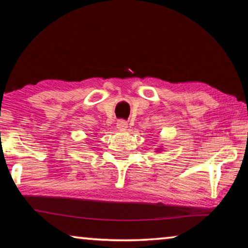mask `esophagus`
I'll list each match as a JSON object with an SVG mask.
<instances>
[{
    "mask_svg": "<svg viewBox=\"0 0 248 248\" xmlns=\"http://www.w3.org/2000/svg\"><path fill=\"white\" fill-rule=\"evenodd\" d=\"M117 128H118L120 131H124V130H127L128 128V124L125 123L124 120H119L118 123H117Z\"/></svg>",
    "mask_w": 248,
    "mask_h": 248,
    "instance_id": "34e87169",
    "label": "esophagus"
}]
</instances>
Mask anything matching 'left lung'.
<instances>
[{"label": "left lung", "mask_w": 248, "mask_h": 248, "mask_svg": "<svg viewBox=\"0 0 248 248\" xmlns=\"http://www.w3.org/2000/svg\"><path fill=\"white\" fill-rule=\"evenodd\" d=\"M161 150H163V146H159L158 149H156V152H159V151H161Z\"/></svg>", "instance_id": "8db88e82"}]
</instances>
